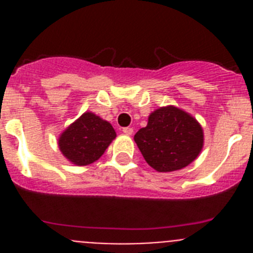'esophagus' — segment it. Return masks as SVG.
Here are the masks:
<instances>
[{
  "label": "esophagus",
  "mask_w": 253,
  "mask_h": 253,
  "mask_svg": "<svg viewBox=\"0 0 253 253\" xmlns=\"http://www.w3.org/2000/svg\"><path fill=\"white\" fill-rule=\"evenodd\" d=\"M123 133L126 134V135H131V134H133V128H130V126L123 128Z\"/></svg>",
  "instance_id": "1"
}]
</instances>
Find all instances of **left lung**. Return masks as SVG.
<instances>
[{
  "mask_svg": "<svg viewBox=\"0 0 253 253\" xmlns=\"http://www.w3.org/2000/svg\"><path fill=\"white\" fill-rule=\"evenodd\" d=\"M134 140L152 169L172 172L198 158L204 146V131L191 114L169 105L149 114L147 126L137 131Z\"/></svg>",
  "mask_w": 253,
  "mask_h": 253,
  "instance_id": "1",
  "label": "left lung"
}]
</instances>
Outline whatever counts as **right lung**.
<instances>
[{
  "label": "right lung",
  "instance_id": "right-lung-1",
  "mask_svg": "<svg viewBox=\"0 0 253 253\" xmlns=\"http://www.w3.org/2000/svg\"><path fill=\"white\" fill-rule=\"evenodd\" d=\"M115 138L110 123L86 111L60 133L58 147L71 163L87 166L99 160Z\"/></svg>",
  "mask_w": 253,
  "mask_h": 253
}]
</instances>
